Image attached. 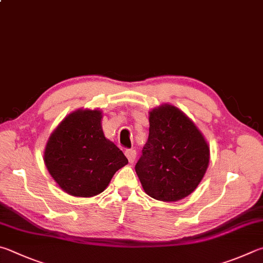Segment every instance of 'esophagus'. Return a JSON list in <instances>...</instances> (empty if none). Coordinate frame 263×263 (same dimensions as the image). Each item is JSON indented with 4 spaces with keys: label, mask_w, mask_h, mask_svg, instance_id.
Instances as JSON below:
<instances>
[{
    "label": "esophagus",
    "mask_w": 263,
    "mask_h": 263,
    "mask_svg": "<svg viewBox=\"0 0 263 263\" xmlns=\"http://www.w3.org/2000/svg\"><path fill=\"white\" fill-rule=\"evenodd\" d=\"M125 155L127 157L128 162H130V163H133V162H135V160H136L137 153H136L135 149H126L125 151Z\"/></svg>",
    "instance_id": "1"
}]
</instances>
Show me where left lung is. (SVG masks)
Instances as JSON below:
<instances>
[{"label":"left lung","instance_id":"obj_1","mask_svg":"<svg viewBox=\"0 0 263 263\" xmlns=\"http://www.w3.org/2000/svg\"><path fill=\"white\" fill-rule=\"evenodd\" d=\"M149 136L136 164L146 194L164 202L187 197L209 165L208 142L192 119L173 104L149 111Z\"/></svg>","mask_w":263,"mask_h":263}]
</instances>
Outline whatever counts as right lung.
I'll return each mask as SVG.
<instances>
[{"label":"right lung","instance_id":"obj_1","mask_svg":"<svg viewBox=\"0 0 263 263\" xmlns=\"http://www.w3.org/2000/svg\"><path fill=\"white\" fill-rule=\"evenodd\" d=\"M44 161L61 190L79 198L103 192L116 171L128 163L104 137L102 111L83 108L69 114L51 132Z\"/></svg>","mask_w":263,"mask_h":263}]
</instances>
